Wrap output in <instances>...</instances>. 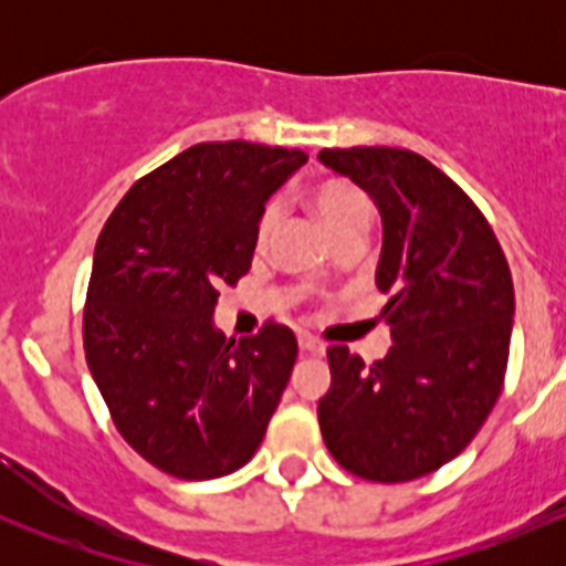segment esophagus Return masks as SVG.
I'll return each mask as SVG.
<instances>
[{"instance_id": "obj_1", "label": "esophagus", "mask_w": 566, "mask_h": 566, "mask_svg": "<svg viewBox=\"0 0 566 566\" xmlns=\"http://www.w3.org/2000/svg\"><path fill=\"white\" fill-rule=\"evenodd\" d=\"M298 345H301V350L315 353V356H323V353H325L323 342L315 339V336H310V334H301V336H298Z\"/></svg>"}]
</instances>
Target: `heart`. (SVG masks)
Instances as JSON below:
<instances>
[{
  "label": "heart",
  "instance_id": "obj_1",
  "mask_svg": "<svg viewBox=\"0 0 566 566\" xmlns=\"http://www.w3.org/2000/svg\"><path fill=\"white\" fill-rule=\"evenodd\" d=\"M312 208L319 216L328 232L334 238H342L350 230H367L369 219H373V205L369 197L350 180H325L312 191ZM279 219L282 210L276 202H268L265 210L256 221V249L265 251L271 247L273 235L279 230Z\"/></svg>",
  "mask_w": 566,
  "mask_h": 566
}]
</instances>
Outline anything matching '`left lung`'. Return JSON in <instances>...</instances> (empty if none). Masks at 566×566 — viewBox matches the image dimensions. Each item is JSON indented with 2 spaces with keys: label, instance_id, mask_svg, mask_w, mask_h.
Segmentation results:
<instances>
[{
  "label": "left lung",
  "instance_id": "left-lung-1",
  "mask_svg": "<svg viewBox=\"0 0 566 566\" xmlns=\"http://www.w3.org/2000/svg\"><path fill=\"white\" fill-rule=\"evenodd\" d=\"M319 161L369 191L384 219L378 287L391 350L375 364L328 347L323 441L353 476L410 482L454 460L504 389L515 287L471 197L402 147H336Z\"/></svg>",
  "mask_w": 566,
  "mask_h": 566
}]
</instances>
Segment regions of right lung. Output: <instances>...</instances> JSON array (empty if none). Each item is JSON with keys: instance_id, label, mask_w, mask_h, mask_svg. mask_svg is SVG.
Instances as JSON below:
<instances>
[{"instance_id": "add662e5", "label": "right lung", "mask_w": 566, "mask_h": 566, "mask_svg": "<svg viewBox=\"0 0 566 566\" xmlns=\"http://www.w3.org/2000/svg\"><path fill=\"white\" fill-rule=\"evenodd\" d=\"M304 150L202 142L139 177L95 243L84 353L114 427L169 476L216 479L254 458L298 342L265 319L254 336L213 328L221 284L251 268L268 197Z\"/></svg>"}]
</instances>
